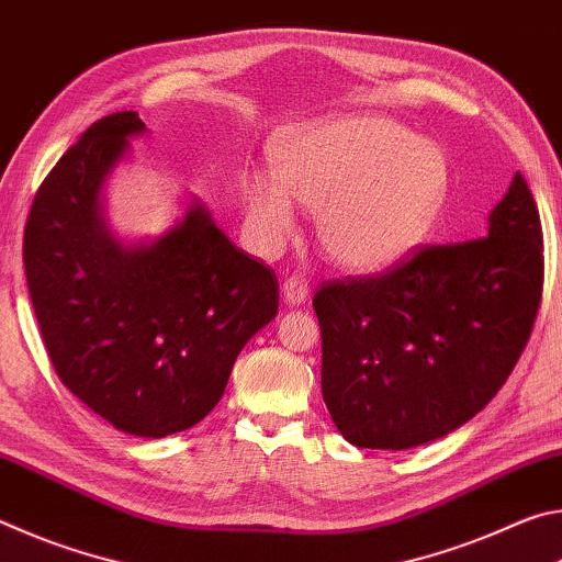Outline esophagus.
<instances>
[{
    "label": "esophagus",
    "instance_id": "1",
    "mask_svg": "<svg viewBox=\"0 0 562 562\" xmlns=\"http://www.w3.org/2000/svg\"><path fill=\"white\" fill-rule=\"evenodd\" d=\"M282 297H284V302L290 304V307H300V304H304V302H307V297H310L307 282H304L302 278L284 280V284H282Z\"/></svg>",
    "mask_w": 562,
    "mask_h": 562
}]
</instances>
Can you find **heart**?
<instances>
[{"mask_svg": "<svg viewBox=\"0 0 562 562\" xmlns=\"http://www.w3.org/2000/svg\"><path fill=\"white\" fill-rule=\"evenodd\" d=\"M272 176L240 180L247 233L278 247L294 227V203L315 211L317 245L345 270L372 272L424 240L449 190L443 150L379 113H349L274 138Z\"/></svg>", "mask_w": 562, "mask_h": 562, "instance_id": "b5f03b06", "label": "heart"}]
</instances>
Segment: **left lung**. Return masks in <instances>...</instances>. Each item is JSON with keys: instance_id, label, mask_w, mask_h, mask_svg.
Returning a JSON list of instances; mask_svg holds the SVG:
<instances>
[{"instance_id": "8db88e82", "label": "left lung", "mask_w": 562, "mask_h": 562, "mask_svg": "<svg viewBox=\"0 0 562 562\" xmlns=\"http://www.w3.org/2000/svg\"><path fill=\"white\" fill-rule=\"evenodd\" d=\"M543 290V231L513 176L488 237L424 247L372 278L315 294L322 398L359 449L402 451L463 426L506 384Z\"/></svg>"}]
</instances>
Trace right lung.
I'll list each match as a JSON object with an SVG mask.
<instances>
[{"mask_svg": "<svg viewBox=\"0 0 562 562\" xmlns=\"http://www.w3.org/2000/svg\"><path fill=\"white\" fill-rule=\"evenodd\" d=\"M140 133L136 111L111 113L59 158L24 227V272L71 394L119 431L164 439L213 412L280 294L274 272L235 247L193 195L154 240L111 233L103 188Z\"/></svg>", "mask_w": 562, "mask_h": 562, "instance_id": "right-lung-1", "label": "right lung"}]
</instances>
